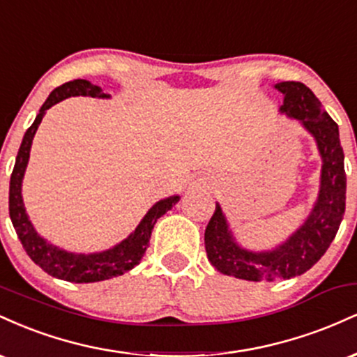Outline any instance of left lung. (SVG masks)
<instances>
[{
  "mask_svg": "<svg viewBox=\"0 0 357 357\" xmlns=\"http://www.w3.org/2000/svg\"><path fill=\"white\" fill-rule=\"evenodd\" d=\"M275 89L284 93L280 112L301 121L317 142L322 158L321 190L305 223L284 243L265 252L241 248L216 203L204 231L208 260L225 275L252 282L292 278L312 268L333 243L346 210V171L337 124L312 90L301 82H280Z\"/></svg>",
  "mask_w": 357,
  "mask_h": 357,
  "instance_id": "left-lung-1",
  "label": "left lung"
}]
</instances>
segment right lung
Wrapping results in <instances>:
<instances>
[{
    "label": "right lung",
    "mask_w": 357,
    "mask_h": 357,
    "mask_svg": "<svg viewBox=\"0 0 357 357\" xmlns=\"http://www.w3.org/2000/svg\"><path fill=\"white\" fill-rule=\"evenodd\" d=\"M75 96L99 97V99L110 97L109 93L102 92L99 85L90 84L89 80L84 79L67 82V84L56 87L48 96L35 122L24 132L18 155H16V162L10 179V218L16 230V235L22 241L24 252L48 275L60 278V280L75 282V284H90V282H100L122 275V273L129 272L130 268L136 267L139 261H141V258L144 257L147 247H149L151 233H153L155 221L179 202V196H169V198L155 203L146 213V216L137 225L136 230L130 233L126 240L116 245V247L105 250V252L89 253V255L65 252V250L55 247V245L48 243L47 240L42 238L36 233L30 218H28L26 210H24L22 198L23 176L24 171H26L28 159H30L31 142H33L35 132L38 129L40 122H42L45 112L52 105Z\"/></svg>",
    "instance_id": "1"
}]
</instances>
